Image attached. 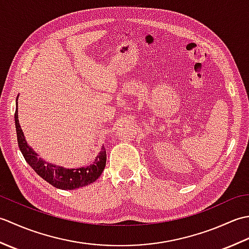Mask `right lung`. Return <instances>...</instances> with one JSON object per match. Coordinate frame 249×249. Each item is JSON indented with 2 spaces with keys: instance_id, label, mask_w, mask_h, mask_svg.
Masks as SVG:
<instances>
[{
  "instance_id": "right-lung-1",
  "label": "right lung",
  "mask_w": 249,
  "mask_h": 249,
  "mask_svg": "<svg viewBox=\"0 0 249 249\" xmlns=\"http://www.w3.org/2000/svg\"><path fill=\"white\" fill-rule=\"evenodd\" d=\"M15 124L16 131H17L18 145L25 161L33 168V170L40 178H43L52 186L64 190L76 189L95 182L104 171L106 160H107V154H106L104 146L93 163L78 169H67L61 166H55L53 163H49L41 160L25 141L23 131L20 127L18 120V102L17 109L15 112Z\"/></svg>"
}]
</instances>
